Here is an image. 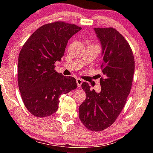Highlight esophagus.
<instances>
[{
	"instance_id": "esophagus-1",
	"label": "esophagus",
	"mask_w": 153,
	"mask_h": 153,
	"mask_svg": "<svg viewBox=\"0 0 153 153\" xmlns=\"http://www.w3.org/2000/svg\"><path fill=\"white\" fill-rule=\"evenodd\" d=\"M76 81V84H77V86H78V87H80L81 85V84H82V83H83L82 79H77Z\"/></svg>"
}]
</instances>
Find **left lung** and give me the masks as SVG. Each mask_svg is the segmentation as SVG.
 Returning <instances> with one entry per match:
<instances>
[{"mask_svg":"<svg viewBox=\"0 0 153 153\" xmlns=\"http://www.w3.org/2000/svg\"><path fill=\"white\" fill-rule=\"evenodd\" d=\"M94 30L102 46L104 78L100 80V93L91 90L88 83H82L86 98L79 106V117L85 127L99 131L115 122L126 103L132 84L134 58L128 42L116 29Z\"/></svg>","mask_w":153,"mask_h":153,"instance_id":"obj_1","label":"left lung"}]
</instances>
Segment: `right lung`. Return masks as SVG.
<instances>
[{"instance_id": "add662e5", "label": "right lung", "mask_w": 153, "mask_h": 153, "mask_svg": "<svg viewBox=\"0 0 153 153\" xmlns=\"http://www.w3.org/2000/svg\"><path fill=\"white\" fill-rule=\"evenodd\" d=\"M81 29L63 22L45 24L22 47L18 84L24 105L33 116H51L58 109L60 95L76 88V79L58 73L54 63L61 60L68 40Z\"/></svg>"}]
</instances>
